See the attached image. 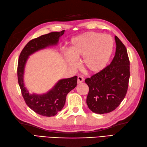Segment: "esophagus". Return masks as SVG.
<instances>
[{"label":"esophagus","mask_w":147,"mask_h":147,"mask_svg":"<svg viewBox=\"0 0 147 147\" xmlns=\"http://www.w3.org/2000/svg\"><path fill=\"white\" fill-rule=\"evenodd\" d=\"M84 79L82 77V76H79L77 78V83L78 84H80L84 82Z\"/></svg>","instance_id":"1"}]
</instances>
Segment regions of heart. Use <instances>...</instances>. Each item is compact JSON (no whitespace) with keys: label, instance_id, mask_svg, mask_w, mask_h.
Returning a JSON list of instances; mask_svg holds the SVG:
<instances>
[{"label":"heart","instance_id":"b5f03b06","mask_svg":"<svg viewBox=\"0 0 147 147\" xmlns=\"http://www.w3.org/2000/svg\"><path fill=\"white\" fill-rule=\"evenodd\" d=\"M69 51L63 53L66 63L74 69L79 67L77 59L82 58V66L89 74L102 71L109 63L113 49L111 37L101 33L86 32L71 38Z\"/></svg>","mask_w":147,"mask_h":147}]
</instances>
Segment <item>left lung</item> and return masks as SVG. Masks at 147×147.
Wrapping results in <instances>:
<instances>
[{"label": "left lung", "mask_w": 147, "mask_h": 147, "mask_svg": "<svg viewBox=\"0 0 147 147\" xmlns=\"http://www.w3.org/2000/svg\"><path fill=\"white\" fill-rule=\"evenodd\" d=\"M115 55L111 63L100 72L85 80L89 86L86 103L92 112L110 113L117 108L125 96L130 77L127 49L115 36Z\"/></svg>", "instance_id": "1"}]
</instances>
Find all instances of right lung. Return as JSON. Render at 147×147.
<instances>
[{
    "instance_id": "right-lung-1",
    "label": "right lung",
    "mask_w": 147,
    "mask_h": 147,
    "mask_svg": "<svg viewBox=\"0 0 147 147\" xmlns=\"http://www.w3.org/2000/svg\"><path fill=\"white\" fill-rule=\"evenodd\" d=\"M65 30L51 32L34 38L28 42L21 52L18 64V79L23 97L26 105L34 111L42 116H55L63 108L66 96L77 86V77L59 80L56 84L44 94L29 93L24 83L25 68L29 56L38 51L58 45Z\"/></svg>"
}]
</instances>
